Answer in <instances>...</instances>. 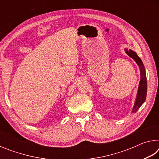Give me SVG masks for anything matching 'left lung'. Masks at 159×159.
I'll list each match as a JSON object with an SVG mask.
<instances>
[{
    "label": "left lung",
    "mask_w": 159,
    "mask_h": 159,
    "mask_svg": "<svg viewBox=\"0 0 159 159\" xmlns=\"http://www.w3.org/2000/svg\"><path fill=\"white\" fill-rule=\"evenodd\" d=\"M126 53L132 57L133 60L136 61L137 64L140 69V74H141V80L139 82V89L138 95H137L136 102L134 103V106L133 109V113H136L137 111L139 109V107L142 106V104L144 103L147 97V76H146V71L144 66V64L142 63L141 59L139 58L137 54L133 52V50H125Z\"/></svg>",
    "instance_id": "1"
}]
</instances>
